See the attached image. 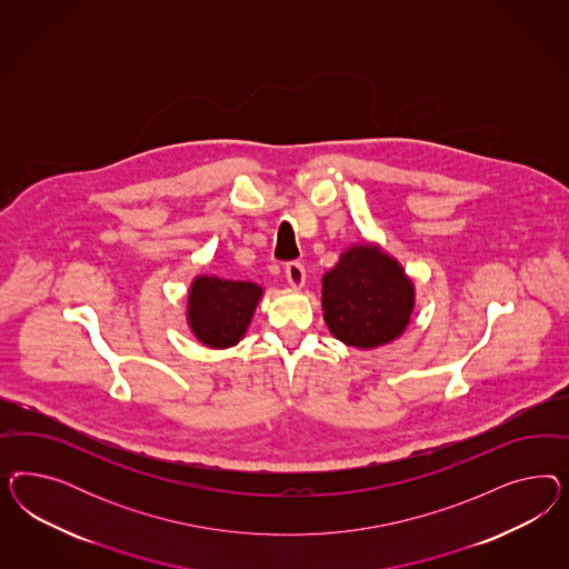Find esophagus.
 <instances>
[{
  "label": "esophagus",
  "mask_w": 569,
  "mask_h": 569,
  "mask_svg": "<svg viewBox=\"0 0 569 569\" xmlns=\"http://www.w3.org/2000/svg\"><path fill=\"white\" fill-rule=\"evenodd\" d=\"M286 279H288V283H290L292 288H302V286H305V279H307V271H305L302 262H298V260L288 262V264H286Z\"/></svg>",
  "instance_id": "1"
}]
</instances>
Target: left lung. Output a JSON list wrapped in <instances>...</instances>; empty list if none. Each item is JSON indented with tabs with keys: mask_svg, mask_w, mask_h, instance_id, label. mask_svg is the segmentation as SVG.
<instances>
[{
	"mask_svg": "<svg viewBox=\"0 0 569 569\" xmlns=\"http://www.w3.org/2000/svg\"><path fill=\"white\" fill-rule=\"evenodd\" d=\"M323 317L345 345L376 348L409 326L415 290L397 260L373 246H352L323 277Z\"/></svg>",
	"mask_w": 569,
	"mask_h": 569,
	"instance_id": "left-lung-1",
	"label": "left lung"
}]
</instances>
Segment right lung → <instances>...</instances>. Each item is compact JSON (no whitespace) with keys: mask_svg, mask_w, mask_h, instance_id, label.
<instances>
[{"mask_svg":"<svg viewBox=\"0 0 569 569\" xmlns=\"http://www.w3.org/2000/svg\"><path fill=\"white\" fill-rule=\"evenodd\" d=\"M262 288L250 281L198 277L191 283L188 321L193 336L210 348L238 345L250 326Z\"/></svg>","mask_w":569,"mask_h":569,"instance_id":"1","label":"right lung"}]
</instances>
